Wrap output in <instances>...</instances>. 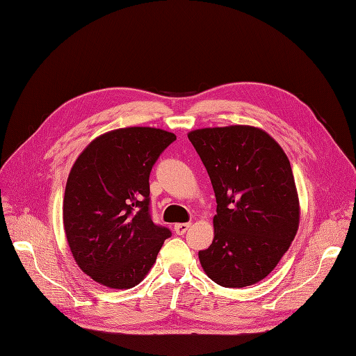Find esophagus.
Instances as JSON below:
<instances>
[{
	"instance_id": "esophagus-1",
	"label": "esophagus",
	"mask_w": 356,
	"mask_h": 356,
	"mask_svg": "<svg viewBox=\"0 0 356 356\" xmlns=\"http://www.w3.org/2000/svg\"><path fill=\"white\" fill-rule=\"evenodd\" d=\"M191 222H179V224H175V233L177 234H184L188 229H190Z\"/></svg>"
}]
</instances>
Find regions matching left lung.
Instances as JSON below:
<instances>
[{
  "mask_svg": "<svg viewBox=\"0 0 356 356\" xmlns=\"http://www.w3.org/2000/svg\"><path fill=\"white\" fill-rule=\"evenodd\" d=\"M188 139L217 197L213 241L199 251L203 270L225 288L260 282L298 230L300 204L289 160L270 135L254 126L196 129Z\"/></svg>",
  "mask_w": 356,
  "mask_h": 356,
  "instance_id": "8db88e82",
  "label": "left lung"
}]
</instances>
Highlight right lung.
<instances>
[{
    "label": "right lung",
    "instance_id": "add662e5",
    "mask_svg": "<svg viewBox=\"0 0 356 356\" xmlns=\"http://www.w3.org/2000/svg\"><path fill=\"white\" fill-rule=\"evenodd\" d=\"M177 136L156 127L106 132L75 160L63 229L75 263L98 284L129 289L156 263L170 230L149 215V172Z\"/></svg>",
    "mask_w": 356,
    "mask_h": 356
}]
</instances>
